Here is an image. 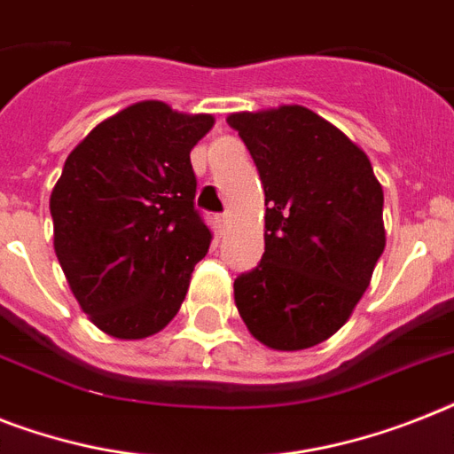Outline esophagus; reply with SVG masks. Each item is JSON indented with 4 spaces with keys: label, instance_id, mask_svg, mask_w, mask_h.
<instances>
[{
    "label": "esophagus",
    "instance_id": "esophagus-1",
    "mask_svg": "<svg viewBox=\"0 0 454 454\" xmlns=\"http://www.w3.org/2000/svg\"><path fill=\"white\" fill-rule=\"evenodd\" d=\"M215 221H216V231H219V233H223V231H226V226H228V215H226V212H221V215H216Z\"/></svg>",
    "mask_w": 454,
    "mask_h": 454
}]
</instances>
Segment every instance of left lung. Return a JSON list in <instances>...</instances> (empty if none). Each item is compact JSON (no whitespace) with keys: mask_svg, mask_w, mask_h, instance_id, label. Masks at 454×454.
I'll list each match as a JSON object with an SVG mask.
<instances>
[{"mask_svg":"<svg viewBox=\"0 0 454 454\" xmlns=\"http://www.w3.org/2000/svg\"><path fill=\"white\" fill-rule=\"evenodd\" d=\"M265 191V252L235 279L256 340L305 349L348 322L385 249L382 186L371 160L305 106L231 114Z\"/></svg>","mask_w":454,"mask_h":454,"instance_id":"obj_1","label":"left lung"}]
</instances>
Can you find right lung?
I'll use <instances>...</instances> for the list:
<instances>
[{
	"label": "right lung",
	"mask_w": 454,
	"mask_h": 454,
	"mask_svg": "<svg viewBox=\"0 0 454 454\" xmlns=\"http://www.w3.org/2000/svg\"><path fill=\"white\" fill-rule=\"evenodd\" d=\"M212 125L209 114L137 102L65 160L51 193L55 254L81 310L114 338L139 340L168 326L207 254L191 149Z\"/></svg>",
	"instance_id": "add662e5"
}]
</instances>
